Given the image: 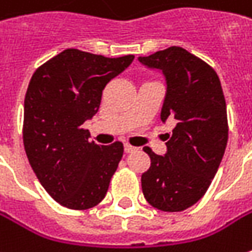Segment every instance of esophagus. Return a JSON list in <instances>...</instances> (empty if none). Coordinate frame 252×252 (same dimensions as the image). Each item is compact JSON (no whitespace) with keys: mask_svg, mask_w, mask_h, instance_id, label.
I'll return each mask as SVG.
<instances>
[{"mask_svg":"<svg viewBox=\"0 0 252 252\" xmlns=\"http://www.w3.org/2000/svg\"><path fill=\"white\" fill-rule=\"evenodd\" d=\"M137 149H138L137 147H132V145H128V144L124 145V151H126V154H131V152H134V151H137Z\"/></svg>","mask_w":252,"mask_h":252,"instance_id":"esophagus-1","label":"esophagus"}]
</instances>
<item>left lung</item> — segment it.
<instances>
[{"label": "left lung", "instance_id": "1", "mask_svg": "<svg viewBox=\"0 0 252 252\" xmlns=\"http://www.w3.org/2000/svg\"><path fill=\"white\" fill-rule=\"evenodd\" d=\"M138 61L163 74L160 120L176 123L163 157L144 148L151 166L141 176L142 193L162 212H182L202 199L224 155L228 126L221 83L207 63L179 46Z\"/></svg>", "mask_w": 252, "mask_h": 252}]
</instances>
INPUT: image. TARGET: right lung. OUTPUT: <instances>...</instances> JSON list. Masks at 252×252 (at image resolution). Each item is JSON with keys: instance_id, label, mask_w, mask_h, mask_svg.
<instances>
[{"instance_id": "add662e5", "label": "right lung", "mask_w": 252, "mask_h": 252, "mask_svg": "<svg viewBox=\"0 0 252 252\" xmlns=\"http://www.w3.org/2000/svg\"><path fill=\"white\" fill-rule=\"evenodd\" d=\"M134 56L104 58L66 49L33 73L24 103V145L40 185L62 206L90 209L101 202L124 147L89 142L90 121L105 84Z\"/></svg>"}]
</instances>
